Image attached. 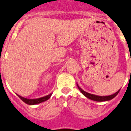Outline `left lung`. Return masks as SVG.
I'll return each instance as SVG.
<instances>
[{
  "mask_svg": "<svg viewBox=\"0 0 131 131\" xmlns=\"http://www.w3.org/2000/svg\"><path fill=\"white\" fill-rule=\"evenodd\" d=\"M77 87L78 89H79V91H81L82 94H83V95L84 96H86V98H89V99H91V100H94V101H96V102H105V101H108V100H110L112 99H113V98H115L117 95V94L119 93V92L120 89L117 92H116L115 93H114L113 94H112V95H109V96H98V95H95V94H92L89 93L87 92H85L81 89V88H80L79 86V85L77 84Z\"/></svg>",
  "mask_w": 131,
  "mask_h": 131,
  "instance_id": "obj_1",
  "label": "left lung"
}]
</instances>
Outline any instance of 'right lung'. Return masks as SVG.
I'll return each mask as SVG.
<instances>
[{"label": "right lung", "mask_w": 131, "mask_h": 131, "mask_svg": "<svg viewBox=\"0 0 131 131\" xmlns=\"http://www.w3.org/2000/svg\"><path fill=\"white\" fill-rule=\"evenodd\" d=\"M52 94L50 93V94H48V95L47 96H45L41 97V98H35V99H27V98H24V97L18 95V94H17V95L19 96V98H20L21 100H22V101H24L25 103H26V104H27L35 105L38 104H40V103L41 102H45L46 100H48V99L50 98Z\"/></svg>", "instance_id": "add662e5"}]
</instances>
